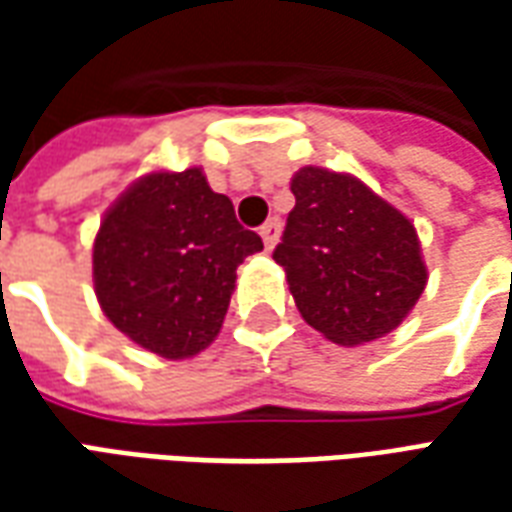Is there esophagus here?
Returning a JSON list of instances; mask_svg holds the SVG:
<instances>
[{"label":"esophagus","instance_id":"esophagus-1","mask_svg":"<svg viewBox=\"0 0 512 512\" xmlns=\"http://www.w3.org/2000/svg\"><path fill=\"white\" fill-rule=\"evenodd\" d=\"M279 230H282V224H279V219H268L263 227H260V238H263V244H266V249H274V244L279 241Z\"/></svg>","mask_w":512,"mask_h":512}]
</instances>
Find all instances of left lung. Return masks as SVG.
Returning a JSON list of instances; mask_svg holds the SVG:
<instances>
[{"instance_id":"1","label":"left lung","mask_w":512,"mask_h":512,"mask_svg":"<svg viewBox=\"0 0 512 512\" xmlns=\"http://www.w3.org/2000/svg\"><path fill=\"white\" fill-rule=\"evenodd\" d=\"M274 260L301 318L337 345L373 343L397 329L425 290L414 224L343 172L301 167Z\"/></svg>"}]
</instances>
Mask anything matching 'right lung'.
<instances>
[{
    "label": "right lung",
    "mask_w": 512,
    "mask_h": 512,
    "mask_svg": "<svg viewBox=\"0 0 512 512\" xmlns=\"http://www.w3.org/2000/svg\"><path fill=\"white\" fill-rule=\"evenodd\" d=\"M263 249L235 219L230 197L202 169L150 172L106 211L93 246L101 310L164 359L200 354L219 334L235 268Z\"/></svg>",
    "instance_id": "add662e5"
}]
</instances>
